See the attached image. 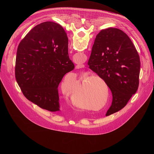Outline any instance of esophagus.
Wrapping results in <instances>:
<instances>
[{
    "mask_svg": "<svg viewBox=\"0 0 154 154\" xmlns=\"http://www.w3.org/2000/svg\"><path fill=\"white\" fill-rule=\"evenodd\" d=\"M83 64H78V65H77L76 68H77V69H80V68H83Z\"/></svg>",
    "mask_w": 154,
    "mask_h": 154,
    "instance_id": "1",
    "label": "esophagus"
}]
</instances>
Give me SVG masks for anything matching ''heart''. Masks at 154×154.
<instances>
[{
    "label": "heart",
    "instance_id": "heart-1",
    "mask_svg": "<svg viewBox=\"0 0 154 154\" xmlns=\"http://www.w3.org/2000/svg\"><path fill=\"white\" fill-rule=\"evenodd\" d=\"M93 79H96L97 80L103 81V79L97 74L93 75L90 77H88L86 79H85L82 82L80 86L81 88L83 90L84 88V87L86 86V83L88 81L89 82L91 81ZM83 100L86 102V103L92 106L96 105V104L97 102H100V100H102V97L99 96V94H98L96 92V91L94 90L93 89H90L89 91L86 92V93L83 95ZM71 103L73 105L77 107L80 106L81 103L80 102V100L75 97L74 94H72L71 95Z\"/></svg>",
    "mask_w": 154,
    "mask_h": 154
}]
</instances>
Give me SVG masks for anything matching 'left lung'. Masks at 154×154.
<instances>
[{"mask_svg":"<svg viewBox=\"0 0 154 154\" xmlns=\"http://www.w3.org/2000/svg\"><path fill=\"white\" fill-rule=\"evenodd\" d=\"M88 64L112 93V105L106 116L121 110L139 85L140 60L131 39L116 28L102 30L96 37Z\"/></svg>","mask_w":154,"mask_h":154,"instance_id":"8db88e82","label":"left lung"}]
</instances>
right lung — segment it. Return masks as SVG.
I'll return each instance as SVG.
<instances>
[{
    "label": "right lung",
    "instance_id": "obj_1",
    "mask_svg": "<svg viewBox=\"0 0 154 154\" xmlns=\"http://www.w3.org/2000/svg\"><path fill=\"white\" fill-rule=\"evenodd\" d=\"M74 68L67 35L54 22L36 26L18 46L16 80L24 96L42 109L60 111L58 86Z\"/></svg>",
    "mask_w": 154,
    "mask_h": 154
}]
</instances>
